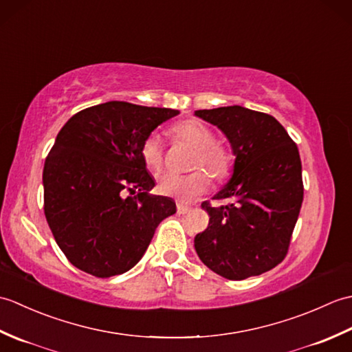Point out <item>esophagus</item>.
<instances>
[{
    "mask_svg": "<svg viewBox=\"0 0 352 352\" xmlns=\"http://www.w3.org/2000/svg\"><path fill=\"white\" fill-rule=\"evenodd\" d=\"M192 210L190 207H188V206H183V204H178L177 206V213L178 214H186V213H189Z\"/></svg>",
    "mask_w": 352,
    "mask_h": 352,
    "instance_id": "obj_1",
    "label": "esophagus"
}]
</instances>
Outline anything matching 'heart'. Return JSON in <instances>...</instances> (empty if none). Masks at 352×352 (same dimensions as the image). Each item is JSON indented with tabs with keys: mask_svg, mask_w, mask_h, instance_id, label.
<instances>
[{
	"mask_svg": "<svg viewBox=\"0 0 352 352\" xmlns=\"http://www.w3.org/2000/svg\"><path fill=\"white\" fill-rule=\"evenodd\" d=\"M170 134L175 140L183 142L184 145L193 149L189 163L190 169L201 167L216 182L226 180L231 174L234 163L233 154L230 153V149L214 142V134L206 124L197 119H186L172 126ZM140 157L148 169L157 170L162 168L163 149L157 134H149L144 140L140 146ZM200 170L186 175L163 174L159 178L157 189L164 197H170L180 203H192L208 188L206 171Z\"/></svg>",
	"mask_w": 352,
	"mask_h": 352,
	"instance_id": "b5f03b06",
	"label": "heart"
}]
</instances>
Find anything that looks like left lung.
Returning a JSON list of instances; mask_svg holds the SVG:
<instances>
[{
	"label": "left lung",
	"mask_w": 352,
	"mask_h": 352,
	"mask_svg": "<svg viewBox=\"0 0 352 352\" xmlns=\"http://www.w3.org/2000/svg\"><path fill=\"white\" fill-rule=\"evenodd\" d=\"M195 116L226 134L234 155L233 174L201 207L208 227L195 236L201 261L228 280L271 271L286 257L302 204L300 153L271 115L228 106L197 110Z\"/></svg>",
	"instance_id": "1"
}]
</instances>
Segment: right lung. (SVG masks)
Masks as SVG:
<instances>
[{
  "instance_id": "1",
  "label": "right lung",
  "mask_w": 352,
  "mask_h": 352,
  "mask_svg": "<svg viewBox=\"0 0 352 352\" xmlns=\"http://www.w3.org/2000/svg\"><path fill=\"white\" fill-rule=\"evenodd\" d=\"M178 113L109 101L78 111L58 131L43 166V210L74 266L100 278L130 271L157 226L175 213L174 199L149 193L155 183L140 146Z\"/></svg>"
}]
</instances>
